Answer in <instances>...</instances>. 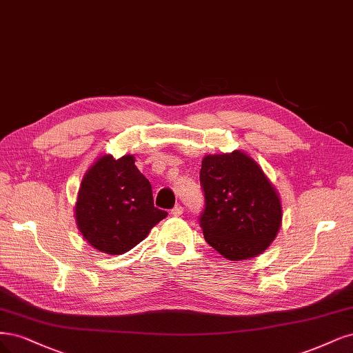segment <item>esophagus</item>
Returning a JSON list of instances; mask_svg holds the SVG:
<instances>
[{
	"label": "esophagus",
	"mask_w": 353,
	"mask_h": 353,
	"mask_svg": "<svg viewBox=\"0 0 353 353\" xmlns=\"http://www.w3.org/2000/svg\"><path fill=\"white\" fill-rule=\"evenodd\" d=\"M182 213H184V209H182V205H179V204H176L175 208L171 210V214H172V216H176V217L181 216Z\"/></svg>",
	"instance_id": "1"
}]
</instances>
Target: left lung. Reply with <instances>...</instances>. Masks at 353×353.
I'll list each match as a JSON object with an SVG mask.
<instances>
[{
  "instance_id": "1",
  "label": "left lung",
  "mask_w": 353,
  "mask_h": 353,
  "mask_svg": "<svg viewBox=\"0 0 353 353\" xmlns=\"http://www.w3.org/2000/svg\"><path fill=\"white\" fill-rule=\"evenodd\" d=\"M200 182L205 205L203 235L225 259H252L272 244L282 223V204L259 163L245 153L208 154Z\"/></svg>"
}]
</instances>
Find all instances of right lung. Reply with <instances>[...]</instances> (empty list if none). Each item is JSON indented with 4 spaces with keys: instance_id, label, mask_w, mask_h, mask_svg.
Returning <instances> with one entry per match:
<instances>
[{
    "instance_id": "right-lung-1",
    "label": "right lung",
    "mask_w": 353,
    "mask_h": 353,
    "mask_svg": "<svg viewBox=\"0 0 353 353\" xmlns=\"http://www.w3.org/2000/svg\"><path fill=\"white\" fill-rule=\"evenodd\" d=\"M134 156L99 157L83 176L76 222L89 244L109 255L134 248L168 216L153 204L152 185L134 165Z\"/></svg>"
}]
</instances>
